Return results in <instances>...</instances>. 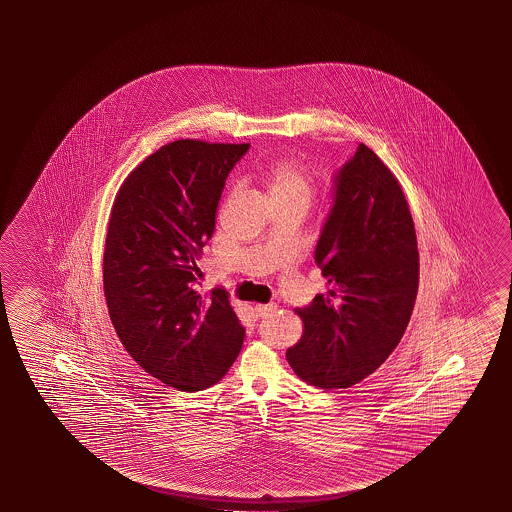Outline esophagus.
Wrapping results in <instances>:
<instances>
[{
    "mask_svg": "<svg viewBox=\"0 0 512 512\" xmlns=\"http://www.w3.org/2000/svg\"><path fill=\"white\" fill-rule=\"evenodd\" d=\"M275 309H277V305H273V303H268V305L257 303V305H253L257 318H264V316H268L269 312H273Z\"/></svg>",
    "mask_w": 512,
    "mask_h": 512,
    "instance_id": "1",
    "label": "esophagus"
}]
</instances>
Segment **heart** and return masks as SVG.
<instances>
[{
    "mask_svg": "<svg viewBox=\"0 0 512 512\" xmlns=\"http://www.w3.org/2000/svg\"><path fill=\"white\" fill-rule=\"evenodd\" d=\"M260 178L268 189L269 198L273 205L277 203H296L309 209L310 203L316 194V182L309 173V169L302 162L293 157L269 162L266 168L260 171Z\"/></svg>",
    "mask_w": 512,
    "mask_h": 512,
    "instance_id": "heart-1",
    "label": "heart"
}]
</instances>
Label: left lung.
Wrapping results in <instances>:
<instances>
[{
    "instance_id": "left-lung-1",
    "label": "left lung",
    "mask_w": 512,
    "mask_h": 512,
    "mask_svg": "<svg viewBox=\"0 0 512 512\" xmlns=\"http://www.w3.org/2000/svg\"><path fill=\"white\" fill-rule=\"evenodd\" d=\"M327 294L294 309L303 334L285 359L319 389H344L375 373L409 325L419 285L416 230L402 185L359 144L336 176V202L316 248Z\"/></svg>"
}]
</instances>
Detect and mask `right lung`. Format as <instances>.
Returning <instances> with one entry per match:
<instances>
[{"label":"right lung","instance_id":"right-lung-1","mask_svg":"<svg viewBox=\"0 0 512 512\" xmlns=\"http://www.w3.org/2000/svg\"><path fill=\"white\" fill-rule=\"evenodd\" d=\"M250 144L178 139L126 176L110 210L103 289L126 352L162 384L193 393L225 377L244 328L225 289L198 291L230 169Z\"/></svg>","mask_w":512,"mask_h":512}]
</instances>
